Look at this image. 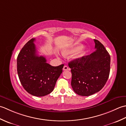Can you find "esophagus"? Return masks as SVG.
<instances>
[{"mask_svg":"<svg viewBox=\"0 0 126 126\" xmlns=\"http://www.w3.org/2000/svg\"><path fill=\"white\" fill-rule=\"evenodd\" d=\"M63 70H69V68H68V66L64 65V66H63Z\"/></svg>","mask_w":126,"mask_h":126,"instance_id":"obj_1","label":"esophagus"}]
</instances>
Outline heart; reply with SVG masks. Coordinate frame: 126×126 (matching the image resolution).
I'll use <instances>...</instances> for the list:
<instances>
[{
    "mask_svg": "<svg viewBox=\"0 0 126 126\" xmlns=\"http://www.w3.org/2000/svg\"><path fill=\"white\" fill-rule=\"evenodd\" d=\"M81 45H74V46H72L68 48V49H63L62 51V54L64 56H67L69 55L73 54L74 53H75L76 52L78 51L81 49ZM85 51L84 49H81L79 51L77 52L75 56V58L76 59H78L82 57L83 55L84 54Z\"/></svg>",
    "mask_w": 126,
    "mask_h": 126,
    "instance_id": "1",
    "label": "heart"
}]
</instances>
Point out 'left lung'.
<instances>
[{
  "label": "left lung",
  "mask_w": 126,
  "mask_h": 126,
  "mask_svg": "<svg viewBox=\"0 0 126 126\" xmlns=\"http://www.w3.org/2000/svg\"><path fill=\"white\" fill-rule=\"evenodd\" d=\"M94 40L96 50L69 63L71 87L77 94L88 96L102 89L110 73V56L103 45Z\"/></svg>",
  "instance_id": "1"
}]
</instances>
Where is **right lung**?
Masks as SVG:
<instances>
[{"instance_id": "add662e5", "label": "right lung", "mask_w": 126, "mask_h": 126, "mask_svg": "<svg viewBox=\"0 0 126 126\" xmlns=\"http://www.w3.org/2000/svg\"><path fill=\"white\" fill-rule=\"evenodd\" d=\"M32 38L20 50L17 57V73L21 84L30 94L41 97L49 94L62 73L64 64L53 66L39 56Z\"/></svg>"}]
</instances>
